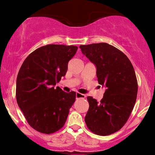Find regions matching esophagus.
Segmentation results:
<instances>
[{
	"instance_id": "obj_1",
	"label": "esophagus",
	"mask_w": 155,
	"mask_h": 155,
	"mask_svg": "<svg viewBox=\"0 0 155 155\" xmlns=\"http://www.w3.org/2000/svg\"><path fill=\"white\" fill-rule=\"evenodd\" d=\"M76 98L77 99H84L85 98V95L83 94H81V93L77 92L76 93Z\"/></svg>"
}]
</instances>
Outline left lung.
<instances>
[{"label": "left lung", "instance_id": "1", "mask_svg": "<svg viewBox=\"0 0 155 155\" xmlns=\"http://www.w3.org/2000/svg\"><path fill=\"white\" fill-rule=\"evenodd\" d=\"M97 68L99 84L106 88L100 102L87 97L84 120L95 134L108 135L124 126L136 101L137 82L132 63L124 53L107 43L80 46Z\"/></svg>", "mask_w": 155, "mask_h": 155}]
</instances>
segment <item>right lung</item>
Masks as SVG:
<instances>
[{
	"mask_svg": "<svg viewBox=\"0 0 155 155\" xmlns=\"http://www.w3.org/2000/svg\"><path fill=\"white\" fill-rule=\"evenodd\" d=\"M77 50L76 46H41L27 57L18 72L17 102L28 124L40 133L56 132L66 121L76 93L54 87L65 75Z\"/></svg>",
	"mask_w": 155,
	"mask_h": 155,
	"instance_id": "obj_1",
	"label": "right lung"
}]
</instances>
